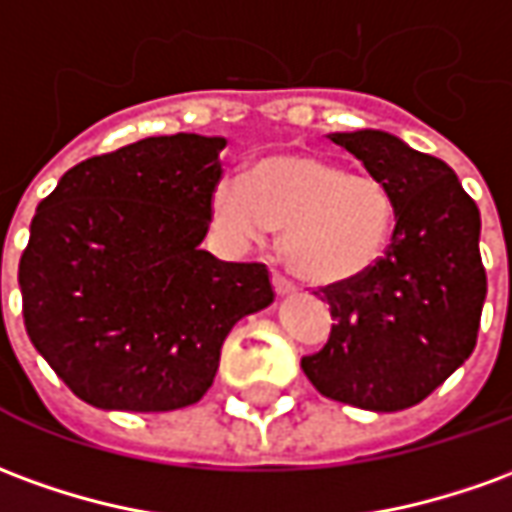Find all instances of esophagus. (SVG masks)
I'll return each instance as SVG.
<instances>
[{"label": "esophagus", "instance_id": "34e87169", "mask_svg": "<svg viewBox=\"0 0 512 512\" xmlns=\"http://www.w3.org/2000/svg\"><path fill=\"white\" fill-rule=\"evenodd\" d=\"M271 285H274V291H277V296H291V293H296V285H293L291 280H285L282 274H271Z\"/></svg>", "mask_w": 512, "mask_h": 512}]
</instances>
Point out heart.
Returning a JSON list of instances; mask_svg holds the SVG:
<instances>
[{
    "mask_svg": "<svg viewBox=\"0 0 512 512\" xmlns=\"http://www.w3.org/2000/svg\"><path fill=\"white\" fill-rule=\"evenodd\" d=\"M210 216L235 249L266 241L282 224V255L310 285H341L377 266L396 205L388 185L310 152H274L244 177H221Z\"/></svg>",
    "mask_w": 512,
    "mask_h": 512,
    "instance_id": "1",
    "label": "heart"
}]
</instances>
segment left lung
<instances>
[{"mask_svg": "<svg viewBox=\"0 0 512 512\" xmlns=\"http://www.w3.org/2000/svg\"><path fill=\"white\" fill-rule=\"evenodd\" d=\"M330 141L388 185L396 227L377 266L324 288L335 324L302 368L335 402L396 413L427 399L474 352L488 293L480 210L443 160L391 132H332Z\"/></svg>", "mask_w": 512, "mask_h": 512, "instance_id": "obj_1", "label": "left lung"}]
</instances>
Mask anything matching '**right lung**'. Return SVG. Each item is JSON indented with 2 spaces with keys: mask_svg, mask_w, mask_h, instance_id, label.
Masks as SVG:
<instances>
[{
  "mask_svg": "<svg viewBox=\"0 0 512 512\" xmlns=\"http://www.w3.org/2000/svg\"><path fill=\"white\" fill-rule=\"evenodd\" d=\"M221 135H155L69 169L35 210L19 263L24 327L99 410L199 402L224 338L274 302L263 263L202 249Z\"/></svg>",
  "mask_w": 512,
  "mask_h": 512,
  "instance_id": "right-lung-1",
  "label": "right lung"
}]
</instances>
